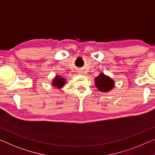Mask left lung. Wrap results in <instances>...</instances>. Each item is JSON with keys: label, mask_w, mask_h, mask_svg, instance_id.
Wrapping results in <instances>:
<instances>
[{"label": "left lung", "mask_w": 155, "mask_h": 155, "mask_svg": "<svg viewBox=\"0 0 155 155\" xmlns=\"http://www.w3.org/2000/svg\"><path fill=\"white\" fill-rule=\"evenodd\" d=\"M95 85L101 92L107 93L112 90L115 87L114 80L103 73H101L94 79Z\"/></svg>", "instance_id": "8db88e82"}]
</instances>
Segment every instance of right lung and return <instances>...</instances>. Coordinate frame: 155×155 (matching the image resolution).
Instances as JSON below:
<instances>
[{
  "mask_svg": "<svg viewBox=\"0 0 155 155\" xmlns=\"http://www.w3.org/2000/svg\"><path fill=\"white\" fill-rule=\"evenodd\" d=\"M66 78H64L62 76L57 75L54 76L53 80H52V86L54 87H55L56 89H61L64 84H66Z\"/></svg>",
  "mask_w": 155,
  "mask_h": 155,
  "instance_id": "add662e5",
  "label": "right lung"
}]
</instances>
